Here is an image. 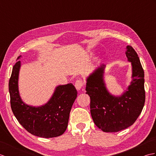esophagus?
<instances>
[{"label":"esophagus","mask_w":156,"mask_h":156,"mask_svg":"<svg viewBox=\"0 0 156 156\" xmlns=\"http://www.w3.org/2000/svg\"><path fill=\"white\" fill-rule=\"evenodd\" d=\"M83 85H84L83 82H82V80H80V79L77 80L75 82V87L78 90H80V89L82 88V87H83Z\"/></svg>","instance_id":"obj_1"}]
</instances>
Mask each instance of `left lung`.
Segmentation results:
<instances>
[{
  "mask_svg": "<svg viewBox=\"0 0 156 156\" xmlns=\"http://www.w3.org/2000/svg\"><path fill=\"white\" fill-rule=\"evenodd\" d=\"M126 56L131 62L133 80L121 97L108 93L103 80L105 66L102 65L87 80L86 93L90 98V113L94 124L104 132H117L130 127L144 108L145 92L144 71L138 55L131 45Z\"/></svg>",
  "mask_w": 156,
  "mask_h": 156,
  "instance_id": "left-lung-1",
  "label": "left lung"
}]
</instances>
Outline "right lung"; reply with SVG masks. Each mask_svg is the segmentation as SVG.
<instances>
[{
    "label": "right lung",
    "mask_w": 156,
    "mask_h": 156,
    "mask_svg": "<svg viewBox=\"0 0 156 156\" xmlns=\"http://www.w3.org/2000/svg\"><path fill=\"white\" fill-rule=\"evenodd\" d=\"M20 66L21 63L17 61L12 68L9 83L13 114L19 123L35 136L50 138L62 135L67 129L69 112L77 97L74 86L72 83L58 86L50 100L41 107L27 105L21 101L18 90Z\"/></svg>",
    "instance_id": "right-lung-1"
}]
</instances>
